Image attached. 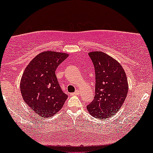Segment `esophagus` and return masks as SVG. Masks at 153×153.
Here are the masks:
<instances>
[{
	"mask_svg": "<svg viewBox=\"0 0 153 153\" xmlns=\"http://www.w3.org/2000/svg\"><path fill=\"white\" fill-rule=\"evenodd\" d=\"M78 93H79V91H76V92H74V93H73L71 94H73V95H77V94H78Z\"/></svg>",
	"mask_w": 153,
	"mask_h": 153,
	"instance_id": "34e87169",
	"label": "esophagus"
}]
</instances>
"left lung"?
I'll list each match as a JSON object with an SVG mask.
<instances>
[{"mask_svg": "<svg viewBox=\"0 0 153 153\" xmlns=\"http://www.w3.org/2000/svg\"><path fill=\"white\" fill-rule=\"evenodd\" d=\"M88 55L95 72V94L87 105L91 116L105 119L117 113L127 97L128 82L122 66L115 59L102 52Z\"/></svg>", "mask_w": 153, "mask_h": 153, "instance_id": "left-lung-1", "label": "left lung"}]
</instances>
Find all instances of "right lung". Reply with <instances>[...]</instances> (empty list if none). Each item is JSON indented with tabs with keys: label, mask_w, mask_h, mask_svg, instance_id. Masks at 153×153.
Instances as JSON below:
<instances>
[{
	"label": "right lung",
	"mask_w": 153,
	"mask_h": 153,
	"mask_svg": "<svg viewBox=\"0 0 153 153\" xmlns=\"http://www.w3.org/2000/svg\"><path fill=\"white\" fill-rule=\"evenodd\" d=\"M68 54L45 51L38 54L26 67L20 82L25 103L41 117L54 116L67 99L59 85L55 71Z\"/></svg>",
	"instance_id": "right-lung-1"
}]
</instances>
